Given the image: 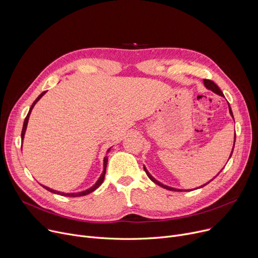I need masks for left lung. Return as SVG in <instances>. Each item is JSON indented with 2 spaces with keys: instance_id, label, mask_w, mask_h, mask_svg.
I'll list each match as a JSON object with an SVG mask.
<instances>
[{
  "instance_id": "8db88e82",
  "label": "left lung",
  "mask_w": 258,
  "mask_h": 258,
  "mask_svg": "<svg viewBox=\"0 0 258 258\" xmlns=\"http://www.w3.org/2000/svg\"><path fill=\"white\" fill-rule=\"evenodd\" d=\"M204 85H205V87L208 89V90H211L212 92H214V93H216V94H219V95H221V96H224V94H223V92L221 91V89L216 86L212 80H209V79H204ZM229 112H230V114H231V116L233 117V114H232V111H231V107H230V105H229ZM234 144H235V136H234ZM234 144H233V148H234ZM232 153H233V150H232V152H231V154H230V157H229V159L231 158V156H232ZM144 170H145V172H146V174H147V177L150 178L154 183H156V184H158L159 186H161V187H163V188H165V189H167V190H172V191H183V190H181V189H177V188H172V187H169V186H166V185H164V184H162V183H160L159 181H157L155 178H153L152 177V174L147 171V169L144 167ZM222 171V170H221ZM220 171V172H221ZM219 172V173H220ZM214 179V178H213ZM212 179V180H213ZM212 180H210V182L212 181ZM209 183V182H208ZM207 183V184H208ZM207 184H204L203 186H205V185H207ZM203 186H201V187H203ZM200 187V188H201Z\"/></svg>"
}]
</instances>
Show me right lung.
Returning <instances> with one entry per match:
<instances>
[{
    "instance_id": "add662e5",
    "label": "right lung",
    "mask_w": 258,
    "mask_h": 258,
    "mask_svg": "<svg viewBox=\"0 0 258 258\" xmlns=\"http://www.w3.org/2000/svg\"><path fill=\"white\" fill-rule=\"evenodd\" d=\"M47 91H45V92H43L42 94L39 95V96L34 100V102L32 103V105H31V107H30V110H29V112H28V114H27V116H26V118H25V121H24V125H23V130H22V140L24 139V136H25V132H26V128H27V124H28V119H29V116H30V114H31V111H32V108H33V106L35 105V103L43 97V95L46 93ZM110 151V150H108ZM107 151V152H108ZM106 164H107V157H105L104 158V160H103V171H102V173H101V175H100V178L98 179V181L95 183V185H93L91 188H89V189H87V190H85V191H81V192H76V194H64V192H59V191H56V190H53V189H51V188H49V187H47V186H44V185H42L45 189H47V190H49L50 192H53V194H57V195H60V196H63V197H72V198H75V197H83V196H87V195H89V194H91V192H93L94 190H96V189L102 184V182H103V180H104V175H105V170H106Z\"/></svg>"
}]
</instances>
